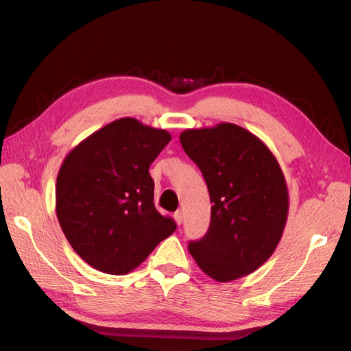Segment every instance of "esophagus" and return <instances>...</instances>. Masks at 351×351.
Instances as JSON below:
<instances>
[{
    "label": "esophagus",
    "instance_id": "1",
    "mask_svg": "<svg viewBox=\"0 0 351 351\" xmlns=\"http://www.w3.org/2000/svg\"><path fill=\"white\" fill-rule=\"evenodd\" d=\"M174 219H176V222H177L178 226L182 224V222H183V212H182V210L174 212Z\"/></svg>",
    "mask_w": 351,
    "mask_h": 351
}]
</instances>
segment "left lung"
<instances>
[{"instance_id":"1","label":"left lung","mask_w":351,"mask_h":351,"mask_svg":"<svg viewBox=\"0 0 351 351\" xmlns=\"http://www.w3.org/2000/svg\"><path fill=\"white\" fill-rule=\"evenodd\" d=\"M210 197V224L189 252L212 280L249 275L277 249L289 215V190L277 161L259 137L232 123L180 134Z\"/></svg>"}]
</instances>
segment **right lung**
I'll use <instances>...</instances> for the list:
<instances>
[{
  "mask_svg": "<svg viewBox=\"0 0 351 351\" xmlns=\"http://www.w3.org/2000/svg\"><path fill=\"white\" fill-rule=\"evenodd\" d=\"M171 134L124 117L67 154L57 177L56 212L66 239L92 268L136 269L177 226L154 205L149 165Z\"/></svg>",
  "mask_w": 351,
  "mask_h": 351,
  "instance_id": "obj_1",
  "label": "right lung"
}]
</instances>
